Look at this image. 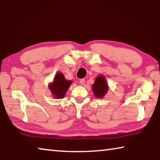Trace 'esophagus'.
I'll use <instances>...</instances> for the list:
<instances>
[{"instance_id":"1","label":"esophagus","mask_w":160,"mask_h":160,"mask_svg":"<svg viewBox=\"0 0 160 160\" xmlns=\"http://www.w3.org/2000/svg\"><path fill=\"white\" fill-rule=\"evenodd\" d=\"M85 79H80V83L82 85H83L84 84H85Z\"/></svg>"}]
</instances>
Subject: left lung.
I'll use <instances>...</instances> for the list:
<instances>
[{
  "label": "left lung",
  "mask_w": 160,
  "mask_h": 160,
  "mask_svg": "<svg viewBox=\"0 0 160 160\" xmlns=\"http://www.w3.org/2000/svg\"><path fill=\"white\" fill-rule=\"evenodd\" d=\"M92 89L97 98H102L104 97L109 90V87L104 75H99L96 78Z\"/></svg>",
  "instance_id": "8db88e82"
}]
</instances>
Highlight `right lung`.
<instances>
[{"label": "right lung", "instance_id": "obj_1", "mask_svg": "<svg viewBox=\"0 0 160 160\" xmlns=\"http://www.w3.org/2000/svg\"><path fill=\"white\" fill-rule=\"evenodd\" d=\"M71 84V80H67L63 74L58 72L54 77L53 82L49 84L48 88L54 98L61 99L65 97V94Z\"/></svg>", "mask_w": 160, "mask_h": 160}]
</instances>
